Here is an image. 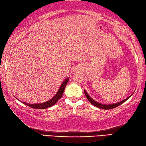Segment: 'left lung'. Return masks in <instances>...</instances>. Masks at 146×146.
Here are the masks:
<instances>
[{
    "label": "left lung",
    "mask_w": 146,
    "mask_h": 146,
    "mask_svg": "<svg viewBox=\"0 0 146 146\" xmlns=\"http://www.w3.org/2000/svg\"><path fill=\"white\" fill-rule=\"evenodd\" d=\"M84 93H85V95H86V97L87 98V99L89 100V102H90V103H91L92 105H94V106H95V107H98V108H102V109H105V110L111 109V108H115V107H118V106H119L120 105L122 104L123 103V102H125L126 100H127L128 99H129L130 97H131V96H132V95L133 94H132L131 96H130V97H127V98H125V100H123L121 101V102H118V103L114 104H108V105H107V104H100V103H98V102L95 101L94 100H93V99H92L90 97L89 95L87 94V92H86V90H84Z\"/></svg>",
    "instance_id": "obj_1"
}]
</instances>
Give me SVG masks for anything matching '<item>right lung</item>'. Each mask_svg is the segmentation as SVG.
<instances>
[{"mask_svg": "<svg viewBox=\"0 0 146 146\" xmlns=\"http://www.w3.org/2000/svg\"><path fill=\"white\" fill-rule=\"evenodd\" d=\"M68 80H69V78H67L66 80H65L62 83V84L61 85L60 88H59L58 92L56 93V94L51 99H50V100L44 102V103L31 104H27V103H26V102H21L23 104L27 105V106L33 108H37V109H44V108L50 107L52 106V105H54L61 98L64 92L65 86H66Z\"/></svg>", "mask_w": 146, "mask_h": 146, "instance_id": "1", "label": "right lung"}]
</instances>
